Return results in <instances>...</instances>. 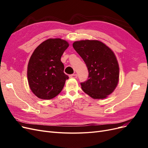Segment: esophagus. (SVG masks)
<instances>
[{
    "label": "esophagus",
    "mask_w": 148,
    "mask_h": 148,
    "mask_svg": "<svg viewBox=\"0 0 148 148\" xmlns=\"http://www.w3.org/2000/svg\"><path fill=\"white\" fill-rule=\"evenodd\" d=\"M70 78H77V74H71V75H70Z\"/></svg>",
    "instance_id": "esophagus-1"
}]
</instances>
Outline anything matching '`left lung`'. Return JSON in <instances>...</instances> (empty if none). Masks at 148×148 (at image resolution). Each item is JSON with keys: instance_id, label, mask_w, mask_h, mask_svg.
<instances>
[{"instance_id": "1", "label": "left lung", "mask_w": 148, "mask_h": 148, "mask_svg": "<svg viewBox=\"0 0 148 148\" xmlns=\"http://www.w3.org/2000/svg\"><path fill=\"white\" fill-rule=\"evenodd\" d=\"M73 47L85 62L88 79L81 83L83 91L93 99L107 97L117 87L119 66L114 53L97 40L75 41Z\"/></svg>"}]
</instances>
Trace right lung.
I'll return each instance as SVG.
<instances>
[{
    "mask_svg": "<svg viewBox=\"0 0 148 148\" xmlns=\"http://www.w3.org/2000/svg\"><path fill=\"white\" fill-rule=\"evenodd\" d=\"M69 46L65 40L48 39L39 44L31 55L28 65V81L31 90L40 99L55 97L69 79L60 60Z\"/></svg>",
    "mask_w": 148,
    "mask_h": 148,
    "instance_id": "1",
    "label": "right lung"
}]
</instances>
